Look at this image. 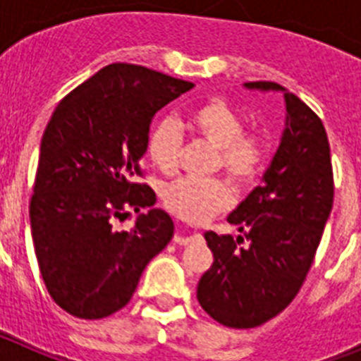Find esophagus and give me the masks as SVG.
<instances>
[{"instance_id": "obj_1", "label": "esophagus", "mask_w": 361, "mask_h": 361, "mask_svg": "<svg viewBox=\"0 0 361 361\" xmlns=\"http://www.w3.org/2000/svg\"><path fill=\"white\" fill-rule=\"evenodd\" d=\"M197 238H199V235H193V233L188 231L186 228L178 226L177 233H175L173 242H175V244H178V245H188V244H191L193 240H197Z\"/></svg>"}]
</instances>
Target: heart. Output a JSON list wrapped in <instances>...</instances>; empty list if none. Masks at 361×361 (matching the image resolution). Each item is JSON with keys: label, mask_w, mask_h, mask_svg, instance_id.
Listing matches in <instances>:
<instances>
[{"label": "heart", "mask_w": 361, "mask_h": 361, "mask_svg": "<svg viewBox=\"0 0 361 361\" xmlns=\"http://www.w3.org/2000/svg\"><path fill=\"white\" fill-rule=\"evenodd\" d=\"M191 135L216 148V168L238 186H250L264 173L269 148L264 135L244 132V117L222 97H209L188 111ZM183 149V133L173 119L159 121L148 137V157L162 173H173ZM231 188L220 180L178 178L162 191V204L188 222H204L231 206Z\"/></svg>", "instance_id": "obj_1"}]
</instances>
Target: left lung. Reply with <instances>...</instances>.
I'll return each mask as SVG.
<instances>
[{
  "label": "left lung",
  "mask_w": 361,
  "mask_h": 361,
  "mask_svg": "<svg viewBox=\"0 0 361 361\" xmlns=\"http://www.w3.org/2000/svg\"><path fill=\"white\" fill-rule=\"evenodd\" d=\"M245 86L283 90L273 81ZM283 95L288 128L264 184L228 219L244 235H204L215 260L200 279L197 298L213 320L233 329L258 327L291 304L333 208V164L322 119L295 94Z\"/></svg>",
  "instance_id": "left-lung-1"
}]
</instances>
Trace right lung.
I'll list each match as a JSON object with an SVG mask.
<instances>
[{
  "label": "right lung",
  "mask_w": 361,
  "mask_h": 361,
  "mask_svg": "<svg viewBox=\"0 0 361 361\" xmlns=\"http://www.w3.org/2000/svg\"><path fill=\"white\" fill-rule=\"evenodd\" d=\"M141 65L111 63L61 99L41 139L30 229L47 291L72 317L99 320L128 304L142 271L173 237L149 209L117 231L128 209L155 204L141 157L149 123L193 88Z\"/></svg>",
  "instance_id": "obj_1"
}]
</instances>
